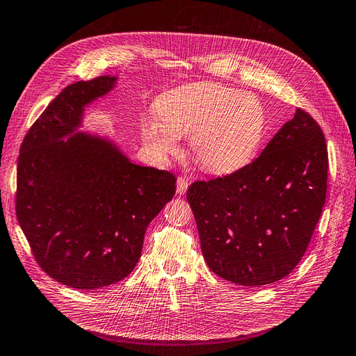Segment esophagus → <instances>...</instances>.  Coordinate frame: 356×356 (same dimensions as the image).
Returning a JSON list of instances; mask_svg holds the SVG:
<instances>
[{"label": "esophagus", "instance_id": "obj_1", "mask_svg": "<svg viewBox=\"0 0 356 356\" xmlns=\"http://www.w3.org/2000/svg\"><path fill=\"white\" fill-rule=\"evenodd\" d=\"M188 186H189V181H188V179H185V177H179V179H177V186H176L177 195H185V194H186V191H188Z\"/></svg>", "mask_w": 356, "mask_h": 356}]
</instances>
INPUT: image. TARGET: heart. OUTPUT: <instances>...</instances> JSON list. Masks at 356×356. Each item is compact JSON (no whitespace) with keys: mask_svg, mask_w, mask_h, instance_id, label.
Returning <instances> with one entry per match:
<instances>
[{"mask_svg":"<svg viewBox=\"0 0 356 356\" xmlns=\"http://www.w3.org/2000/svg\"><path fill=\"white\" fill-rule=\"evenodd\" d=\"M156 119L141 125V137L159 159L180 152L188 137L191 156L211 175H232L257 155L266 129L259 99L219 83L201 82L167 90L155 103Z\"/></svg>","mask_w":356,"mask_h":356,"instance_id":"1","label":"heart"}]
</instances>
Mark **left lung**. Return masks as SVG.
I'll use <instances>...</instances> for the list:
<instances>
[{
	"instance_id": "left-lung-1",
	"label": "left lung",
	"mask_w": 356,
	"mask_h": 356,
	"mask_svg": "<svg viewBox=\"0 0 356 356\" xmlns=\"http://www.w3.org/2000/svg\"><path fill=\"white\" fill-rule=\"evenodd\" d=\"M327 179L322 129L307 111L297 108L245 168L194 181L186 198L209 268L241 286L286 277L316 228Z\"/></svg>"
}]
</instances>
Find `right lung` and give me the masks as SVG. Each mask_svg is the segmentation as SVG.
I'll return each mask as SVG.
<instances>
[{"label": "right lung", "instance_id": "obj_1", "mask_svg": "<svg viewBox=\"0 0 356 356\" xmlns=\"http://www.w3.org/2000/svg\"><path fill=\"white\" fill-rule=\"evenodd\" d=\"M116 82L101 76L67 86L29 128L17 158L19 225L38 266L76 289L125 279L147 225L176 192L170 171L133 164L111 140L77 131L85 107Z\"/></svg>", "mask_w": 356, "mask_h": 356}]
</instances>
